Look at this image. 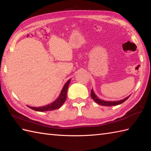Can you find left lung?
Here are the masks:
<instances>
[{
    "instance_id": "1",
    "label": "left lung",
    "mask_w": 151,
    "mask_h": 151,
    "mask_svg": "<svg viewBox=\"0 0 151 151\" xmlns=\"http://www.w3.org/2000/svg\"><path fill=\"white\" fill-rule=\"evenodd\" d=\"M90 96H91V98L93 99V101L95 102H96L99 105H101L102 106H115V105H120V104L123 103V102H125L126 100L128 99L129 97L130 96H129L128 97H127L125 99H122V100H119V101H104V100H102L101 99H99L98 96L96 95V93L93 92V89L92 88L91 90V93H90Z\"/></svg>"
}]
</instances>
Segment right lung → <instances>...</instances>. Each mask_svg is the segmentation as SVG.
I'll return each mask as SVG.
<instances>
[{"label":"right lung","mask_w":151,"mask_h":151,"mask_svg":"<svg viewBox=\"0 0 151 151\" xmlns=\"http://www.w3.org/2000/svg\"><path fill=\"white\" fill-rule=\"evenodd\" d=\"M70 81H71V79H69L68 81L65 83L64 86H63V88H62V90L61 93H60L59 97L53 102L43 106L34 107V106H30L27 105L28 107H29V109L36 110V111H38V112L50 111V110H54L59 109L60 107L64 104V103L66 101L67 90H68V88Z\"/></svg>","instance_id":"1"}]
</instances>
